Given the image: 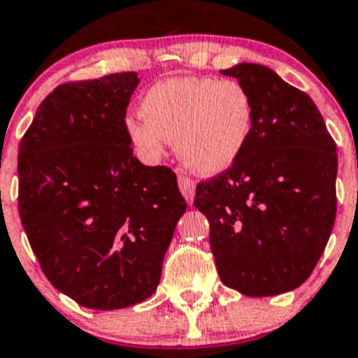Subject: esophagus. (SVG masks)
Masks as SVG:
<instances>
[{"label":"esophagus","instance_id":"1","mask_svg":"<svg viewBox=\"0 0 358 358\" xmlns=\"http://www.w3.org/2000/svg\"><path fill=\"white\" fill-rule=\"evenodd\" d=\"M178 185H180V191H182L183 198H185L189 203H192V200H194V192H196V182H194L192 178H189V176L180 175Z\"/></svg>","mask_w":358,"mask_h":358}]
</instances>
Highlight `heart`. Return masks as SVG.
<instances>
[{
	"mask_svg": "<svg viewBox=\"0 0 358 358\" xmlns=\"http://www.w3.org/2000/svg\"><path fill=\"white\" fill-rule=\"evenodd\" d=\"M142 119L127 117V141L148 160L166 153L175 141L176 155L198 175L213 176L234 166L256 126L252 93L234 79L171 77L144 93Z\"/></svg>",
	"mask_w": 358,
	"mask_h": 358,
	"instance_id": "heart-1",
	"label": "heart"
}]
</instances>
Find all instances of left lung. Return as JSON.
Here are the masks:
<instances>
[{
    "label": "left lung",
    "instance_id": "left-lung-1",
    "mask_svg": "<svg viewBox=\"0 0 358 358\" xmlns=\"http://www.w3.org/2000/svg\"><path fill=\"white\" fill-rule=\"evenodd\" d=\"M223 76L252 93L256 126L234 166L198 183L223 285L248 297L301 287L337 213V145L312 99L270 68L239 63Z\"/></svg>",
    "mask_w": 358,
    "mask_h": 358
}]
</instances>
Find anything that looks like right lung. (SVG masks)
Segmentation results:
<instances>
[{"label": "right lung", "instance_id": "obj_1", "mask_svg": "<svg viewBox=\"0 0 358 358\" xmlns=\"http://www.w3.org/2000/svg\"><path fill=\"white\" fill-rule=\"evenodd\" d=\"M135 71L57 86L17 155L20 217L48 281L76 303L145 301L187 203L169 167L133 157L124 131Z\"/></svg>", "mask_w": 358, "mask_h": 358}]
</instances>
